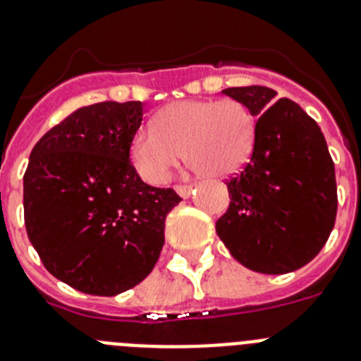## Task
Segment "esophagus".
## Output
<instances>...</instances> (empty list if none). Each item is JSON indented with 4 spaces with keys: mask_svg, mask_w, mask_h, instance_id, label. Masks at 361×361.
<instances>
[{
    "mask_svg": "<svg viewBox=\"0 0 361 361\" xmlns=\"http://www.w3.org/2000/svg\"><path fill=\"white\" fill-rule=\"evenodd\" d=\"M176 192L181 196V198H189L190 192H192V187H187V185H178L176 187Z\"/></svg>",
    "mask_w": 361,
    "mask_h": 361,
    "instance_id": "obj_1",
    "label": "esophagus"
}]
</instances>
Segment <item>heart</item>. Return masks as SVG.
<instances>
[{"instance_id":"1","label":"heart","mask_w":361,"mask_h":361,"mask_svg":"<svg viewBox=\"0 0 361 361\" xmlns=\"http://www.w3.org/2000/svg\"><path fill=\"white\" fill-rule=\"evenodd\" d=\"M156 128L137 130L130 143L135 171L150 185L169 181L181 156L209 180L235 176L250 163L257 119L238 101H180L157 111Z\"/></svg>"}]
</instances>
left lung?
<instances>
[{"instance_id": "obj_1", "label": "left lung", "mask_w": 361, "mask_h": 361, "mask_svg": "<svg viewBox=\"0 0 361 361\" xmlns=\"http://www.w3.org/2000/svg\"><path fill=\"white\" fill-rule=\"evenodd\" d=\"M257 121L250 163L227 181L231 204L216 233L233 259L259 274L308 264L325 246L338 211L325 135L301 106L264 86L222 90Z\"/></svg>"}]
</instances>
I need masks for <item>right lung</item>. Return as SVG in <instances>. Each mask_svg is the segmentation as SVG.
Returning a JSON list of instances; mask_svg holds the SVG:
<instances>
[{
  "instance_id": "1",
  "label": "right lung",
  "mask_w": 361,
  "mask_h": 361,
  "mask_svg": "<svg viewBox=\"0 0 361 361\" xmlns=\"http://www.w3.org/2000/svg\"><path fill=\"white\" fill-rule=\"evenodd\" d=\"M143 104L73 111L35 145L23 176L29 240L51 275L90 295L134 288L156 266L165 218L181 198L147 185L130 163Z\"/></svg>"
}]
</instances>
